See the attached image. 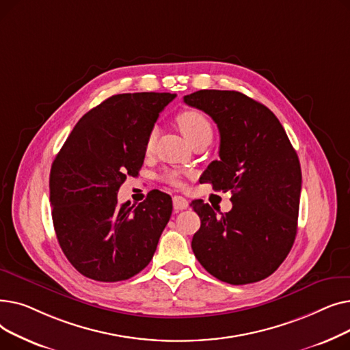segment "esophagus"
I'll use <instances>...</instances> for the list:
<instances>
[{
    "instance_id": "1",
    "label": "esophagus",
    "mask_w": 350,
    "mask_h": 350,
    "mask_svg": "<svg viewBox=\"0 0 350 350\" xmlns=\"http://www.w3.org/2000/svg\"><path fill=\"white\" fill-rule=\"evenodd\" d=\"M173 207L176 211H180V210H186L189 207V201L186 198H183L180 196H174L173 197Z\"/></svg>"
}]
</instances>
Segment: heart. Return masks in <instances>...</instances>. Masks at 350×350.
<instances>
[{
  "label": "heart",
  "instance_id": "heart-1",
  "mask_svg": "<svg viewBox=\"0 0 350 350\" xmlns=\"http://www.w3.org/2000/svg\"><path fill=\"white\" fill-rule=\"evenodd\" d=\"M176 122L180 127L181 133L185 135V137L190 144H194L196 142H200V140L210 142L213 139V133H214L213 124L210 119L204 113H201L200 110H196V109L183 110V112L177 115ZM156 139H157V131L153 129V131L147 135V139H146V144H144L146 152H150L153 149ZM165 180H167L173 186L181 185L177 173H169L165 176Z\"/></svg>",
  "mask_w": 350,
  "mask_h": 350
}]
</instances>
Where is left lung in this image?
<instances>
[{"instance_id":"left-lung-1","label":"left lung","mask_w":350,"mask_h":350,"mask_svg":"<svg viewBox=\"0 0 350 350\" xmlns=\"http://www.w3.org/2000/svg\"><path fill=\"white\" fill-rule=\"evenodd\" d=\"M185 103L211 116L219 131V160L200 180L232 194V208L221 215L203 200L191 201L201 219L193 252L219 281L258 282L277 271L295 241L302 185L298 154L277 116L240 92L197 90Z\"/></svg>"}]
</instances>
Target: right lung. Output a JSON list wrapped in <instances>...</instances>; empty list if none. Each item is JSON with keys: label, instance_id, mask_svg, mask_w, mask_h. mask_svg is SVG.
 I'll return each mask as SVG.
<instances>
[{"label": "right lung", "instance_id": "add662e5", "mask_svg": "<svg viewBox=\"0 0 350 350\" xmlns=\"http://www.w3.org/2000/svg\"><path fill=\"white\" fill-rule=\"evenodd\" d=\"M176 95H113L83 115L55 157L49 201L58 243L86 278L118 282L153 258L167 226L172 197L152 190L139 206L118 204L126 177L137 176L146 139Z\"/></svg>", "mask_w": 350, "mask_h": 350}]
</instances>
